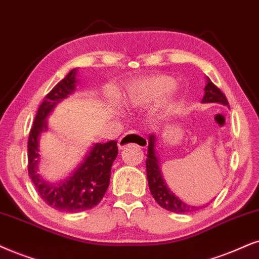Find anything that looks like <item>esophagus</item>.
I'll return each mask as SVG.
<instances>
[{
    "instance_id": "obj_1",
    "label": "esophagus",
    "mask_w": 259,
    "mask_h": 259,
    "mask_svg": "<svg viewBox=\"0 0 259 259\" xmlns=\"http://www.w3.org/2000/svg\"><path fill=\"white\" fill-rule=\"evenodd\" d=\"M129 145H136L137 147H141V148H146L147 145H148V141L143 135L136 133V132H129L120 137L118 140V148L123 149L124 147Z\"/></svg>"
}]
</instances>
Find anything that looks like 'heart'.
I'll list each match as a JSON object with an SVG mask.
<instances>
[{
  "mask_svg": "<svg viewBox=\"0 0 259 259\" xmlns=\"http://www.w3.org/2000/svg\"><path fill=\"white\" fill-rule=\"evenodd\" d=\"M176 80L169 75L158 74L139 78L126 87L123 104L130 110H143L158 103L153 117L161 120L168 118L176 109Z\"/></svg>",
  "mask_w": 259,
  "mask_h": 259,
  "instance_id": "1",
  "label": "heart"
}]
</instances>
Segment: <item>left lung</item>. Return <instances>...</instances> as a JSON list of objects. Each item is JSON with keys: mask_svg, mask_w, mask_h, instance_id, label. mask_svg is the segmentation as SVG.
Masks as SVG:
<instances>
[{"mask_svg": "<svg viewBox=\"0 0 259 259\" xmlns=\"http://www.w3.org/2000/svg\"><path fill=\"white\" fill-rule=\"evenodd\" d=\"M207 84L204 87V96L202 98V103H218L221 105L228 106V101L226 99L225 94L211 82L210 78L205 77ZM156 136L155 134H150L148 136V149H147V159H146V169H147V179H148V185L150 194L155 199L156 203L166 210L173 212H191L198 210L204 205H190L188 203L183 202L179 199L166 184L165 179L160 168V161L158 150H156Z\"/></svg>", "mask_w": 259, "mask_h": 259, "instance_id": "left-lung-1", "label": "left lung"}]
</instances>
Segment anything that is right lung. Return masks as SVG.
<instances>
[{
	"label": "right lung",
	"mask_w": 259,
	"mask_h": 259,
	"mask_svg": "<svg viewBox=\"0 0 259 259\" xmlns=\"http://www.w3.org/2000/svg\"><path fill=\"white\" fill-rule=\"evenodd\" d=\"M77 68L70 70L52 88L39 106L28 137V176L42 201L64 212H77L94 208L103 199L110 185L111 167L118 154L117 141L94 143L76 168L67 178L50 183L39 175V141L49 130L48 118L58 104L76 91Z\"/></svg>",
	"instance_id": "right-lung-1"
}]
</instances>
